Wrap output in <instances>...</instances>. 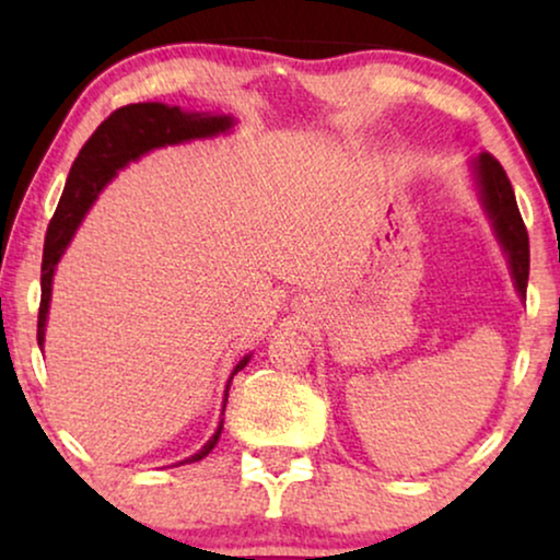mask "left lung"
Returning <instances> with one entry per match:
<instances>
[{"instance_id": "left-lung-1", "label": "left lung", "mask_w": 560, "mask_h": 560, "mask_svg": "<svg viewBox=\"0 0 560 560\" xmlns=\"http://www.w3.org/2000/svg\"><path fill=\"white\" fill-rule=\"evenodd\" d=\"M469 167L481 209H485L497 242L508 257L512 285L520 298H525L527 275H530V242H527V229L520 217L515 190L510 186L508 173L489 152L469 160Z\"/></svg>"}]
</instances>
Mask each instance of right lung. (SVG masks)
Listing matches in <instances>:
<instances>
[{
  "label": "right lung",
  "mask_w": 560,
  "mask_h": 560,
  "mask_svg": "<svg viewBox=\"0 0 560 560\" xmlns=\"http://www.w3.org/2000/svg\"><path fill=\"white\" fill-rule=\"evenodd\" d=\"M234 127V117L229 114H211V112H183L180 106H167L160 102H144V104H129L121 106L114 114H109L96 132L89 137L83 144L79 158L68 173L63 196L52 221L45 234V249H43V272H40V316H37V343H45V324H48L50 311V295H52V275L63 257V252L71 244L75 229L86 217L91 206L98 198V194L109 186L112 178H117L119 171H125L129 163L148 155L152 150L167 148V144H183L190 140H206V137L226 135ZM252 354H244L236 366L229 374L226 389H224V408L229 387L236 372L247 366ZM221 408V416H224ZM224 431V418L219 420V428L213 431L209 441L203 443L201 451L188 456L186 462H201L209 456L213 446H217L219 435ZM180 462V464H186Z\"/></svg>",
  "instance_id": "obj_1"
}]
</instances>
